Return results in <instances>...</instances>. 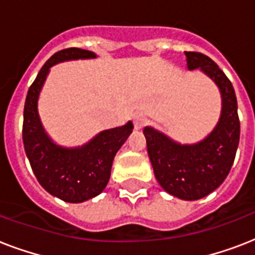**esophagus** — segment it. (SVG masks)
Returning <instances> with one entry per match:
<instances>
[{"instance_id":"34e87169","label":"esophagus","mask_w":255,"mask_h":255,"mask_svg":"<svg viewBox=\"0 0 255 255\" xmlns=\"http://www.w3.org/2000/svg\"><path fill=\"white\" fill-rule=\"evenodd\" d=\"M147 119H145V115L143 112H136L133 115V126H135V129H141L144 127Z\"/></svg>"}]
</instances>
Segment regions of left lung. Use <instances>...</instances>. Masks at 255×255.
I'll return each instance as SVG.
<instances>
[{
  "mask_svg": "<svg viewBox=\"0 0 255 255\" xmlns=\"http://www.w3.org/2000/svg\"><path fill=\"white\" fill-rule=\"evenodd\" d=\"M189 71L200 70L221 94V115L209 135L181 144L153 127L144 128L148 156L156 180L165 192L185 201L205 197L221 185L233 165L240 143V119L234 88L209 57L185 51Z\"/></svg>",
  "mask_w": 255,
  "mask_h": 255,
  "instance_id": "obj_1",
  "label": "left lung"
}]
</instances>
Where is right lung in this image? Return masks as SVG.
Instances as JSON below:
<instances>
[{"label": "right lung", "mask_w": 255, "mask_h": 255, "mask_svg": "<svg viewBox=\"0 0 255 255\" xmlns=\"http://www.w3.org/2000/svg\"><path fill=\"white\" fill-rule=\"evenodd\" d=\"M95 58V53L77 47L54 54L30 86L23 108V147L38 182L51 196L73 204L87 201L103 192L111 176L114 157L132 133L133 124L127 122L122 127L100 131L83 145L63 147L46 132L38 112V99L53 66Z\"/></svg>", "instance_id": "right-lung-1"}]
</instances>
